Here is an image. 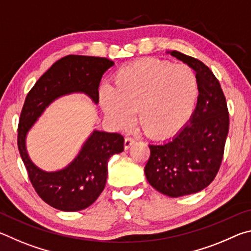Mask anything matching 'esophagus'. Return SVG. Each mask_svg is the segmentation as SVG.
<instances>
[{"label": "esophagus", "mask_w": 251, "mask_h": 251, "mask_svg": "<svg viewBox=\"0 0 251 251\" xmlns=\"http://www.w3.org/2000/svg\"><path fill=\"white\" fill-rule=\"evenodd\" d=\"M136 142V139L131 138V137H126L125 138V142H124V147L125 150H128V148L133 145V144Z\"/></svg>", "instance_id": "esophagus-1"}]
</instances>
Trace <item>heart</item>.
Here are the masks:
<instances>
[{
	"label": "heart",
	"instance_id": "1",
	"mask_svg": "<svg viewBox=\"0 0 251 251\" xmlns=\"http://www.w3.org/2000/svg\"><path fill=\"white\" fill-rule=\"evenodd\" d=\"M198 96V79L187 65L144 58L122 67L114 75V87L101 85L100 104L120 127L130 124L134 110L151 137H168L188 120Z\"/></svg>",
	"mask_w": 251,
	"mask_h": 251
}]
</instances>
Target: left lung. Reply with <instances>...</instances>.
<instances>
[{
	"label": "left lung",
	"mask_w": 251,
	"mask_h": 251,
	"mask_svg": "<svg viewBox=\"0 0 251 251\" xmlns=\"http://www.w3.org/2000/svg\"><path fill=\"white\" fill-rule=\"evenodd\" d=\"M166 53L196 72L199 92L189 122L172 139L150 145L147 180L159 193L176 198L201 192L214 180L223 160L229 115L218 79L202 62L177 50Z\"/></svg>",
	"instance_id": "obj_1"
}]
</instances>
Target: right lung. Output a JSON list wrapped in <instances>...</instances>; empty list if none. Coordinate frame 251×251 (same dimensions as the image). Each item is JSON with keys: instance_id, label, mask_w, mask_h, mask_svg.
<instances>
[{"instance_id": "add662e5", "label": "right lung", "mask_w": 251, "mask_h": 251, "mask_svg": "<svg viewBox=\"0 0 251 251\" xmlns=\"http://www.w3.org/2000/svg\"><path fill=\"white\" fill-rule=\"evenodd\" d=\"M113 65L105 57L67 55L41 76L25 100L19 124L20 154L36 193L58 210H83L99 198L107 179L108 159L124 151V138L121 134L94 129L70 164L48 172L29 158L27 134L45 109L63 96L79 93L99 104L101 76Z\"/></svg>"}]
</instances>
